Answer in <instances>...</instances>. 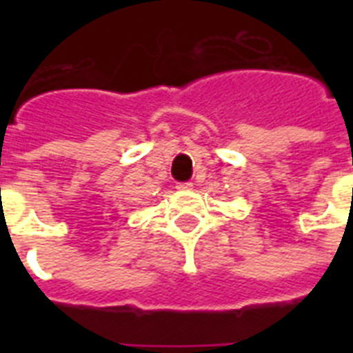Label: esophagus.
Returning <instances> with one entry per match:
<instances>
[{"mask_svg": "<svg viewBox=\"0 0 353 353\" xmlns=\"http://www.w3.org/2000/svg\"><path fill=\"white\" fill-rule=\"evenodd\" d=\"M176 189H180V191H191V189H192V183H191V182L179 183V185H176Z\"/></svg>", "mask_w": 353, "mask_h": 353, "instance_id": "obj_1", "label": "esophagus"}]
</instances>
